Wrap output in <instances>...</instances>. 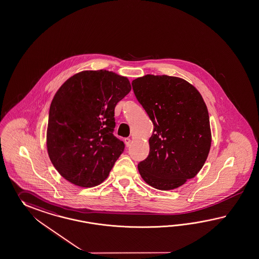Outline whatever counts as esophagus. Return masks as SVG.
<instances>
[{"label": "esophagus", "mask_w": 259, "mask_h": 259, "mask_svg": "<svg viewBox=\"0 0 259 259\" xmlns=\"http://www.w3.org/2000/svg\"><path fill=\"white\" fill-rule=\"evenodd\" d=\"M124 142H125V145L127 146V147H129V146L131 145V139H124Z\"/></svg>", "instance_id": "34e87169"}]
</instances>
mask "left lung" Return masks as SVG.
<instances>
[{"label":"left lung","instance_id":"1","mask_svg":"<svg viewBox=\"0 0 259 259\" xmlns=\"http://www.w3.org/2000/svg\"><path fill=\"white\" fill-rule=\"evenodd\" d=\"M132 86L154 126L139 174L155 189H176L196 176L208 158L207 106L196 87L181 77L146 75L134 79Z\"/></svg>","mask_w":259,"mask_h":259}]
</instances>
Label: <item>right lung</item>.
I'll return each instance as SVG.
<instances>
[{
	"instance_id": "1",
	"label": "right lung",
	"mask_w": 259,
	"mask_h": 259,
	"mask_svg": "<svg viewBox=\"0 0 259 259\" xmlns=\"http://www.w3.org/2000/svg\"><path fill=\"white\" fill-rule=\"evenodd\" d=\"M131 91L126 76L107 70L71 76L51 102L47 149L61 176L80 187L107 179L124 144L114 137L115 107Z\"/></svg>"
}]
</instances>
